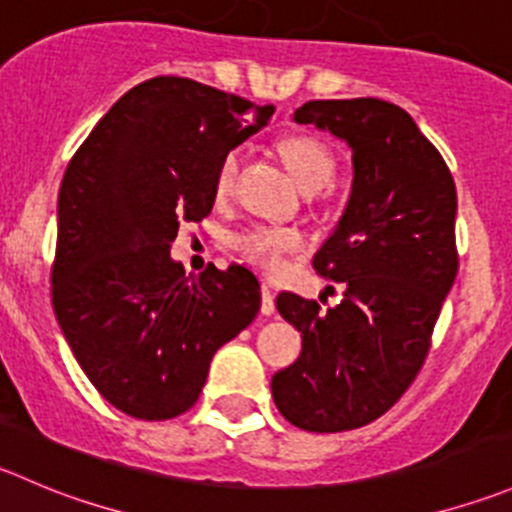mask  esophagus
I'll list each match as a JSON object with an SVG mask.
<instances>
[{"mask_svg": "<svg viewBox=\"0 0 512 512\" xmlns=\"http://www.w3.org/2000/svg\"><path fill=\"white\" fill-rule=\"evenodd\" d=\"M262 315H275V290H272V285H262V305H260Z\"/></svg>", "mask_w": 512, "mask_h": 512, "instance_id": "1", "label": "esophagus"}]
</instances>
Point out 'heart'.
Instances as JSON below:
<instances>
[{"label": "heart", "instance_id": "obj_1", "mask_svg": "<svg viewBox=\"0 0 512 512\" xmlns=\"http://www.w3.org/2000/svg\"><path fill=\"white\" fill-rule=\"evenodd\" d=\"M280 157L287 165L290 175L305 192H317L335 175V155L330 147L307 135L287 137L280 145ZM237 172H240V152L232 150L222 157L215 175V195L227 197L235 187ZM307 245L305 235L297 227L287 225H257L240 232L235 237V247L247 262L262 267L267 272H277L287 255H295Z\"/></svg>", "mask_w": 512, "mask_h": 512}]
</instances>
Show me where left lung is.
Masks as SVG:
<instances>
[{"instance_id":"left-lung-1","label":"left lung","mask_w":512,"mask_h":512,"mask_svg":"<svg viewBox=\"0 0 512 512\" xmlns=\"http://www.w3.org/2000/svg\"><path fill=\"white\" fill-rule=\"evenodd\" d=\"M352 152V190L315 270L345 285L340 305L280 292L302 352L272 377L277 410L310 433L362 428L388 413L423 367L458 275V195L448 165L398 104L315 99L292 114Z\"/></svg>"}]
</instances>
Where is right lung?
<instances>
[{"mask_svg":"<svg viewBox=\"0 0 512 512\" xmlns=\"http://www.w3.org/2000/svg\"><path fill=\"white\" fill-rule=\"evenodd\" d=\"M272 112L185 77L147 79L112 104L67 165L54 315L89 382L132 418L190 410L212 355L260 312L247 267L192 277L170 247L180 222L212 212L222 157Z\"/></svg>","mask_w":512,"mask_h":512,"instance_id":"right-lung-1","label":"right lung"}]
</instances>
